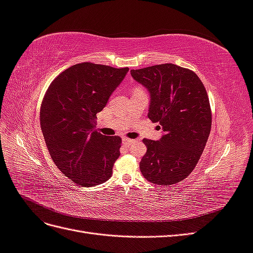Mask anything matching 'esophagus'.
Instances as JSON below:
<instances>
[{"mask_svg": "<svg viewBox=\"0 0 253 253\" xmlns=\"http://www.w3.org/2000/svg\"><path fill=\"white\" fill-rule=\"evenodd\" d=\"M122 142H124V144H126V145H131L132 143H134V140L129 139V138H124L122 139Z\"/></svg>", "mask_w": 253, "mask_h": 253, "instance_id": "obj_1", "label": "esophagus"}]
</instances>
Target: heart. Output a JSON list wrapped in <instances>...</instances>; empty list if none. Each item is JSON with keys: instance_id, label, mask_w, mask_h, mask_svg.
<instances>
[{"instance_id": "1", "label": "heart", "mask_w": 253, "mask_h": 253, "mask_svg": "<svg viewBox=\"0 0 253 253\" xmlns=\"http://www.w3.org/2000/svg\"><path fill=\"white\" fill-rule=\"evenodd\" d=\"M133 90H142L140 87H138V86H137V87H135Z\"/></svg>"}]
</instances>
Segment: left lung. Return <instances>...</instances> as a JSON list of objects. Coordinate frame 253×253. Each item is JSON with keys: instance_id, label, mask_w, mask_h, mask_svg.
I'll use <instances>...</instances> for the list:
<instances>
[{"instance_id": "obj_1", "label": "left lung", "mask_w": 253, "mask_h": 253, "mask_svg": "<svg viewBox=\"0 0 253 253\" xmlns=\"http://www.w3.org/2000/svg\"><path fill=\"white\" fill-rule=\"evenodd\" d=\"M131 75L149 89L148 117L165 132L159 141L143 139L148 150L140 171L155 185H174L194 170L208 140L212 124L208 94L193 71L172 63L132 70Z\"/></svg>"}]
</instances>
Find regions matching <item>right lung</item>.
Returning a JSON list of instances; mask_svg holds the SVG:
<instances>
[{"label": "right lung", "mask_w": 253, "mask_h": 253, "mask_svg": "<svg viewBox=\"0 0 253 253\" xmlns=\"http://www.w3.org/2000/svg\"><path fill=\"white\" fill-rule=\"evenodd\" d=\"M127 71L75 64L55 78L43 97L40 124L50 157L79 186H96L112 176L122 141L119 136L99 133L96 119Z\"/></svg>", "instance_id": "1"}]
</instances>
